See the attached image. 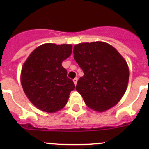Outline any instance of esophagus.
I'll return each instance as SVG.
<instances>
[{"label": "esophagus", "instance_id": "1", "mask_svg": "<svg viewBox=\"0 0 149 149\" xmlns=\"http://www.w3.org/2000/svg\"><path fill=\"white\" fill-rule=\"evenodd\" d=\"M77 81H78V78H75V79H73V83H74L75 85H76V84H77Z\"/></svg>", "mask_w": 149, "mask_h": 149}]
</instances>
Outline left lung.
Wrapping results in <instances>:
<instances>
[{"label": "left lung", "mask_w": 149, "mask_h": 149, "mask_svg": "<svg viewBox=\"0 0 149 149\" xmlns=\"http://www.w3.org/2000/svg\"><path fill=\"white\" fill-rule=\"evenodd\" d=\"M73 57L84 71L76 89L86 104L103 112L123 97L129 81V68L119 52L104 42H83L73 47Z\"/></svg>", "instance_id": "left-lung-1"}]
</instances>
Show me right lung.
I'll use <instances>...</instances> for the list:
<instances>
[{
  "mask_svg": "<svg viewBox=\"0 0 149 149\" xmlns=\"http://www.w3.org/2000/svg\"><path fill=\"white\" fill-rule=\"evenodd\" d=\"M72 48L70 44L45 43L34 49L24 63L22 88L29 101L41 111L54 113L62 109L75 88L62 66L71 55Z\"/></svg>",
  "mask_w": 149,
  "mask_h": 149,
  "instance_id": "obj_1",
  "label": "right lung"
}]
</instances>
